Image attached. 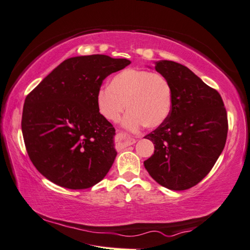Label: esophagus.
I'll use <instances>...</instances> for the list:
<instances>
[{
	"label": "esophagus",
	"mask_w": 250,
	"mask_h": 250,
	"mask_svg": "<svg viewBox=\"0 0 250 250\" xmlns=\"http://www.w3.org/2000/svg\"><path fill=\"white\" fill-rule=\"evenodd\" d=\"M118 139L119 142L121 143V145H124L125 147H128L130 145H133L136 142L133 137L129 135L128 133H125V132H119L118 133Z\"/></svg>",
	"instance_id": "obj_1"
}]
</instances>
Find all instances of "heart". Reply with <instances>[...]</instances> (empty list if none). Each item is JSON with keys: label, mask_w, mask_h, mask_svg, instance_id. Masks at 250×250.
<instances>
[{"label": "heart", "mask_w": 250, "mask_h": 250, "mask_svg": "<svg viewBox=\"0 0 250 250\" xmlns=\"http://www.w3.org/2000/svg\"><path fill=\"white\" fill-rule=\"evenodd\" d=\"M172 104L173 90L167 79L140 68L117 73L108 87H101L97 93V107L105 119L118 120L125 107L129 109L122 125L131 130L160 126L169 116Z\"/></svg>", "instance_id": "1"}]
</instances>
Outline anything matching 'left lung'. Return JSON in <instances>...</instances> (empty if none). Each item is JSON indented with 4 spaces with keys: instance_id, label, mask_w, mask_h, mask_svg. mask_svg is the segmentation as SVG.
Returning a JSON list of instances; mask_svg holds the SVG:
<instances>
[{
    "instance_id": "left-lung-1",
    "label": "left lung",
    "mask_w": 250,
    "mask_h": 250,
    "mask_svg": "<svg viewBox=\"0 0 250 250\" xmlns=\"http://www.w3.org/2000/svg\"><path fill=\"white\" fill-rule=\"evenodd\" d=\"M155 68L171 83L173 104L167 119L145 136L153 143L155 152L144 166L163 187L186 190L210 172L224 150L227 110L218 91L187 66L160 60Z\"/></svg>"
}]
</instances>
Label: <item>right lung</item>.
I'll return each instance as SVG.
<instances>
[{"label": "right lung", "mask_w": 250, "mask_h": 250, "mask_svg": "<svg viewBox=\"0 0 250 250\" xmlns=\"http://www.w3.org/2000/svg\"><path fill=\"white\" fill-rule=\"evenodd\" d=\"M105 55L63 61L26 95L21 129L30 160L43 176L67 189H87L113 166L115 128L99 113L104 79L130 64Z\"/></svg>", "instance_id": "add662e5"}]
</instances>
